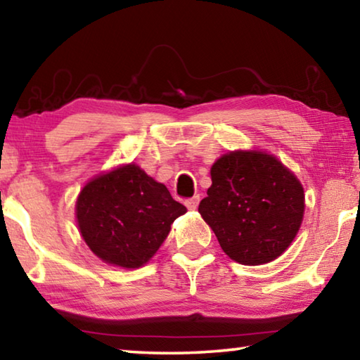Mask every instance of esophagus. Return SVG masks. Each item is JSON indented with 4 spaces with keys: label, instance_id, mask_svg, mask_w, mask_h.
Returning <instances> with one entry per match:
<instances>
[{
    "label": "esophagus",
    "instance_id": "esophagus-1",
    "mask_svg": "<svg viewBox=\"0 0 360 360\" xmlns=\"http://www.w3.org/2000/svg\"><path fill=\"white\" fill-rule=\"evenodd\" d=\"M198 203H200V197H198V195H195V197H192L191 200H187L186 206H187L188 210H197L198 208Z\"/></svg>",
    "mask_w": 360,
    "mask_h": 360
}]
</instances>
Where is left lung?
<instances>
[{
    "instance_id": "8db88e82",
    "label": "left lung",
    "mask_w": 360,
    "mask_h": 360,
    "mask_svg": "<svg viewBox=\"0 0 360 360\" xmlns=\"http://www.w3.org/2000/svg\"><path fill=\"white\" fill-rule=\"evenodd\" d=\"M211 179L198 212L224 252L243 265L279 257L303 219V187L295 176L264 152H230L212 165Z\"/></svg>"
}]
</instances>
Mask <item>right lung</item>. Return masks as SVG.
Instances as JSON below:
<instances>
[{
  "mask_svg": "<svg viewBox=\"0 0 360 360\" xmlns=\"http://www.w3.org/2000/svg\"><path fill=\"white\" fill-rule=\"evenodd\" d=\"M186 211L165 186L133 163L90 181L76 203L79 230L89 248L101 260L124 268L144 265Z\"/></svg>",
  "mask_w": 360,
  "mask_h": 360,
  "instance_id": "right-lung-1",
  "label": "right lung"
}]
</instances>
